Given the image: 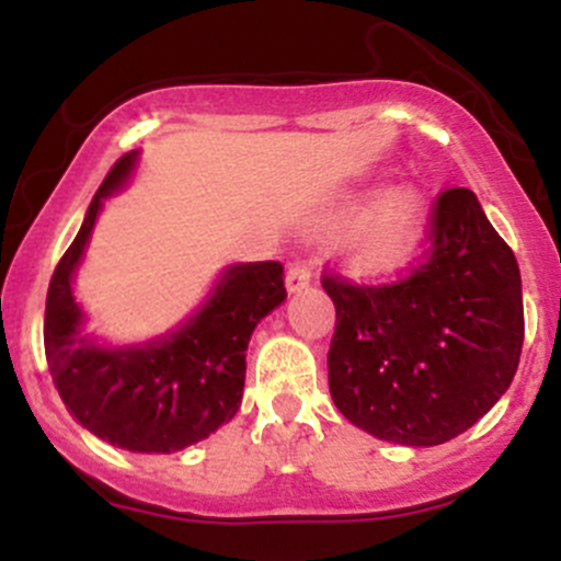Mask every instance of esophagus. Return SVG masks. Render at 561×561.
<instances>
[{"label": "esophagus", "mask_w": 561, "mask_h": 561, "mask_svg": "<svg viewBox=\"0 0 561 561\" xmlns=\"http://www.w3.org/2000/svg\"><path fill=\"white\" fill-rule=\"evenodd\" d=\"M309 282H312V268H309V263H293L290 268H287L285 287H287V293H290V296L307 290Z\"/></svg>", "instance_id": "1"}]
</instances>
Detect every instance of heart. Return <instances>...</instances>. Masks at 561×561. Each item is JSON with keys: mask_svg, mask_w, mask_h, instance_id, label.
<instances>
[{"mask_svg": "<svg viewBox=\"0 0 561 561\" xmlns=\"http://www.w3.org/2000/svg\"><path fill=\"white\" fill-rule=\"evenodd\" d=\"M426 233V195L415 184L393 186L369 208L350 239V260L364 271H390L421 249Z\"/></svg>", "mask_w": 561, "mask_h": 561, "instance_id": "heart-1", "label": "heart"}]
</instances>
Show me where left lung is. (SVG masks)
Here are the masks:
<instances>
[{
    "label": "left lung",
    "instance_id": "obj_1",
    "mask_svg": "<svg viewBox=\"0 0 561 561\" xmlns=\"http://www.w3.org/2000/svg\"><path fill=\"white\" fill-rule=\"evenodd\" d=\"M336 307L331 399L386 443L432 448L467 432L516 377L524 344L522 274L472 190L439 195L432 254L393 285L325 276Z\"/></svg>",
    "mask_w": 561,
    "mask_h": 561
}]
</instances>
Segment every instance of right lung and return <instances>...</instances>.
<instances>
[{
  "instance_id": "right-lung-1",
  "label": "right lung",
  "mask_w": 561,
  "mask_h": 561,
  "mask_svg": "<svg viewBox=\"0 0 561 561\" xmlns=\"http://www.w3.org/2000/svg\"><path fill=\"white\" fill-rule=\"evenodd\" d=\"M140 151L124 154L89 203L81 230L50 276L45 358L70 415L113 448L175 454L211 437L239 412L247 347L265 314L287 298L282 265L230 263L184 322L146 342L111 344L87 333L76 274L105 201L129 184Z\"/></svg>"
}]
</instances>
